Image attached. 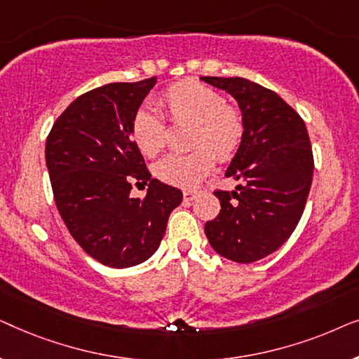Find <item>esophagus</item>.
<instances>
[{"label":"esophagus","mask_w":359,"mask_h":359,"mask_svg":"<svg viewBox=\"0 0 359 359\" xmlns=\"http://www.w3.org/2000/svg\"><path fill=\"white\" fill-rule=\"evenodd\" d=\"M196 196H198V191H194V189H186L183 193L184 201H193V199H196Z\"/></svg>","instance_id":"1"}]
</instances>
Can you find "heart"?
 Returning a JSON list of instances; mask_svg holds the SVG:
<instances>
[{"instance_id":"b5f03b06","label":"heart","mask_w":359,"mask_h":359,"mask_svg":"<svg viewBox=\"0 0 359 359\" xmlns=\"http://www.w3.org/2000/svg\"><path fill=\"white\" fill-rule=\"evenodd\" d=\"M160 106L173 124H191L188 154L168 155L155 165L156 178L178 188H193L220 161L233 158L243 144L247 124L237 106L227 104L212 88L194 80L171 85L160 95ZM130 135L147 156L158 155L166 145V127L161 117L142 107L132 117Z\"/></svg>"}]
</instances>
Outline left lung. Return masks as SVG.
I'll return each instance as SVG.
<instances>
[{
	"label": "left lung",
	"mask_w": 359,
	"mask_h": 359,
	"mask_svg": "<svg viewBox=\"0 0 359 359\" xmlns=\"http://www.w3.org/2000/svg\"><path fill=\"white\" fill-rule=\"evenodd\" d=\"M203 80L230 93L247 124L225 173L238 186L214 191L220 212L204 232L219 255L253 263L276 252L302 217L313 176L311 139L302 117L268 88L240 76Z\"/></svg>",
	"instance_id": "left-lung-1"
}]
</instances>
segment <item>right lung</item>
Wrapping results in <instances>:
<instances>
[{"instance_id":"obj_1","label":"right lung","mask_w":359,"mask_h":359,"mask_svg":"<svg viewBox=\"0 0 359 359\" xmlns=\"http://www.w3.org/2000/svg\"><path fill=\"white\" fill-rule=\"evenodd\" d=\"M156 78L109 83L78 96L58 116L46 144L57 209L76 243L97 262L127 268L160 247L166 222L183 201L178 188L151 180L130 135L132 117ZM149 183L132 198L131 183Z\"/></svg>"}]
</instances>
